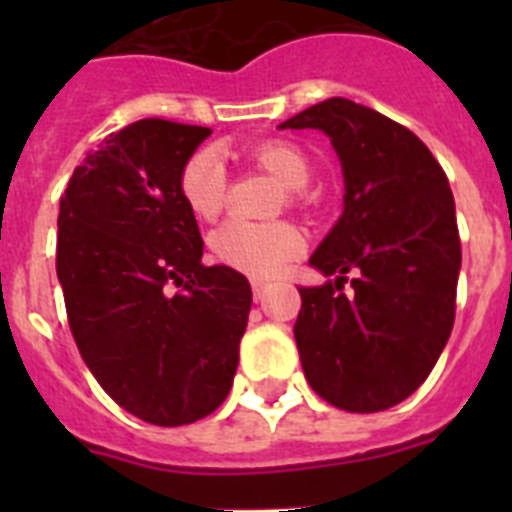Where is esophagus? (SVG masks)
<instances>
[{
    "label": "esophagus",
    "instance_id": "34e87169",
    "mask_svg": "<svg viewBox=\"0 0 512 512\" xmlns=\"http://www.w3.org/2000/svg\"><path fill=\"white\" fill-rule=\"evenodd\" d=\"M251 289H253V300H256V302L264 300V295H266V284L264 282H251Z\"/></svg>",
    "mask_w": 512,
    "mask_h": 512
}]
</instances>
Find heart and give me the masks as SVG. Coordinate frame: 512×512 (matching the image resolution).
I'll return each instance as SVG.
<instances>
[{"instance_id":"b5f03b06","label":"heart","mask_w":512,"mask_h":512,"mask_svg":"<svg viewBox=\"0 0 512 512\" xmlns=\"http://www.w3.org/2000/svg\"><path fill=\"white\" fill-rule=\"evenodd\" d=\"M248 161L277 176L297 202V189L310 182V164L300 148L284 140H264L248 151ZM179 192L189 210L202 220H212L223 212L228 200V174L215 148H200L184 161L179 171ZM305 248V238L292 223H248L228 220L212 230L210 251L217 264L241 271L248 277H274L297 259Z\"/></svg>"}]
</instances>
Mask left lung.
<instances>
[{"instance_id":"8db88e82","label":"left lung","mask_w":512,"mask_h":512,"mask_svg":"<svg viewBox=\"0 0 512 512\" xmlns=\"http://www.w3.org/2000/svg\"><path fill=\"white\" fill-rule=\"evenodd\" d=\"M279 128L323 130L346 179L341 220L310 259L336 279L300 287L302 369L330 405L379 413L428 379L454 328L461 241L449 179L413 130L351 99L312 104Z\"/></svg>"}]
</instances>
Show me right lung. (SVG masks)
<instances>
[{"label":"right lung","mask_w":512,"mask_h":512,"mask_svg":"<svg viewBox=\"0 0 512 512\" xmlns=\"http://www.w3.org/2000/svg\"><path fill=\"white\" fill-rule=\"evenodd\" d=\"M210 128L146 117L110 133L61 194L56 271L69 328L107 395L153 425L194 423L228 397L251 284L202 264L179 192Z\"/></svg>","instance_id":"add662e5"}]
</instances>
